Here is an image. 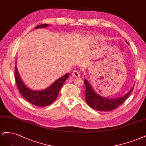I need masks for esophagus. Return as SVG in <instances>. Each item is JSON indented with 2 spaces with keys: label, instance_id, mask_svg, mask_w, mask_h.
I'll return each instance as SVG.
<instances>
[{
  "label": "esophagus",
  "instance_id": "esophagus-1",
  "mask_svg": "<svg viewBox=\"0 0 146 146\" xmlns=\"http://www.w3.org/2000/svg\"><path fill=\"white\" fill-rule=\"evenodd\" d=\"M72 76L74 77H79L80 76V73L78 70H74L72 73Z\"/></svg>",
  "mask_w": 146,
  "mask_h": 146
}]
</instances>
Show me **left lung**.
Returning a JSON list of instances; mask_svg holds the SVG:
<instances>
[{"instance_id": "obj_1", "label": "left lung", "mask_w": 146, "mask_h": 146, "mask_svg": "<svg viewBox=\"0 0 146 146\" xmlns=\"http://www.w3.org/2000/svg\"><path fill=\"white\" fill-rule=\"evenodd\" d=\"M86 86V101L92 109L98 111H110L119 107L125 101L133 91V88L126 95L119 98L109 99L102 97L95 92L86 79H84Z\"/></svg>"}]
</instances>
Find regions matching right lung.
<instances>
[{
    "mask_svg": "<svg viewBox=\"0 0 146 146\" xmlns=\"http://www.w3.org/2000/svg\"><path fill=\"white\" fill-rule=\"evenodd\" d=\"M48 24L45 23V24L37 26L35 29L48 27ZM15 76L16 82L20 93L31 104L38 107H45L52 104L58 96L61 87L69 77V74L67 73L58 79L57 81H56L52 85H51L45 90L34 91L28 88L22 82L19 74L18 73L16 67H15Z\"/></svg>",
    "mask_w": 146,
    "mask_h": 146,
    "instance_id": "obj_1",
    "label": "right lung"
}]
</instances>
